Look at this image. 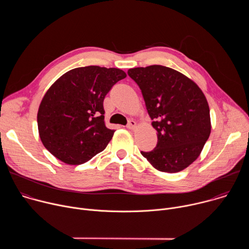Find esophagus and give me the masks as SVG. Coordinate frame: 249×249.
<instances>
[{"label": "esophagus", "instance_id": "1", "mask_svg": "<svg viewBox=\"0 0 249 249\" xmlns=\"http://www.w3.org/2000/svg\"><path fill=\"white\" fill-rule=\"evenodd\" d=\"M136 127H137V123H136L135 120H130L129 123L127 124V128H128V129L133 130V129H135Z\"/></svg>", "mask_w": 249, "mask_h": 249}]
</instances>
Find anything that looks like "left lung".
I'll return each instance as SVG.
<instances>
[{
	"label": "left lung",
	"instance_id": "1",
	"mask_svg": "<svg viewBox=\"0 0 249 249\" xmlns=\"http://www.w3.org/2000/svg\"><path fill=\"white\" fill-rule=\"evenodd\" d=\"M143 94L157 147L141 154L158 170L174 173L200 156L211 133L208 101L201 89L177 71L153 65L128 70Z\"/></svg>",
	"mask_w": 249,
	"mask_h": 249
}]
</instances>
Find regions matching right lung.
Here are the masks:
<instances>
[{
  "label": "right lung",
  "mask_w": 249,
  "mask_h": 249,
  "mask_svg": "<svg viewBox=\"0 0 249 249\" xmlns=\"http://www.w3.org/2000/svg\"><path fill=\"white\" fill-rule=\"evenodd\" d=\"M126 78L116 68L88 66L61 76L46 91L37 113L44 147L68 164H82L102 152L114 130L104 123L103 100Z\"/></svg>",
  "instance_id": "add662e5"
}]
</instances>
